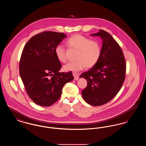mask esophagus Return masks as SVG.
<instances>
[{"mask_svg": "<svg viewBox=\"0 0 146 146\" xmlns=\"http://www.w3.org/2000/svg\"><path fill=\"white\" fill-rule=\"evenodd\" d=\"M73 76H74V80H77L78 79H79V76L77 75V74H76V73H73Z\"/></svg>", "mask_w": 146, "mask_h": 146, "instance_id": "esophagus-1", "label": "esophagus"}]
</instances>
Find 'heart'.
<instances>
[{
	"label": "heart",
	"instance_id": "heart-1",
	"mask_svg": "<svg viewBox=\"0 0 146 146\" xmlns=\"http://www.w3.org/2000/svg\"><path fill=\"white\" fill-rule=\"evenodd\" d=\"M66 44L70 49L77 50L76 61L68 63L63 66L64 71L77 72L86 67L92 68L98 62L101 54V48L99 42L90 39L83 35H72L66 41ZM56 56L62 63L67 61L66 50L61 45H58L55 49Z\"/></svg>",
	"mask_w": 146,
	"mask_h": 146
}]
</instances>
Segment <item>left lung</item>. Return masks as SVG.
Here are the masks:
<instances>
[{
    "mask_svg": "<svg viewBox=\"0 0 146 146\" xmlns=\"http://www.w3.org/2000/svg\"><path fill=\"white\" fill-rule=\"evenodd\" d=\"M91 35L102 39L101 54L97 64L80 76L88 82L82 95L88 104L98 106L110 102L120 90L125 80L126 63L122 50L111 35L100 29Z\"/></svg>",
    "mask_w": 146,
    "mask_h": 146,
    "instance_id": "1",
    "label": "left lung"
}]
</instances>
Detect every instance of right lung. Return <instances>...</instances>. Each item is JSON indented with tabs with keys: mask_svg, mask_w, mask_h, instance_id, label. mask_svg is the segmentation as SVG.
Masks as SVG:
<instances>
[{
	"mask_svg": "<svg viewBox=\"0 0 146 146\" xmlns=\"http://www.w3.org/2000/svg\"><path fill=\"white\" fill-rule=\"evenodd\" d=\"M66 37L63 33L44 31L33 36L23 49L20 75L29 97L38 105L55 103L65 84L74 79L72 72H58L62 66L55 53L56 46Z\"/></svg>",
	"mask_w": 146,
	"mask_h": 146,
	"instance_id": "obj_1",
	"label": "right lung"
}]
</instances>
